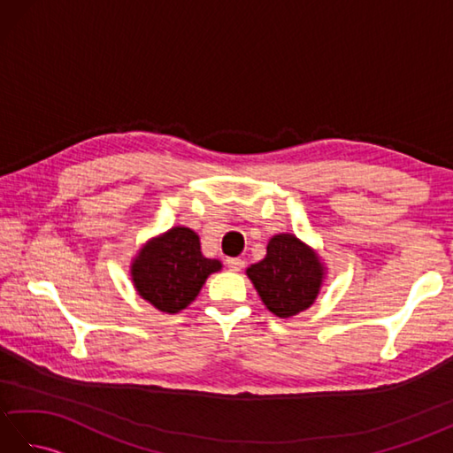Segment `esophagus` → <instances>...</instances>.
<instances>
[{"label": "esophagus", "mask_w": 453, "mask_h": 453, "mask_svg": "<svg viewBox=\"0 0 453 453\" xmlns=\"http://www.w3.org/2000/svg\"><path fill=\"white\" fill-rule=\"evenodd\" d=\"M226 265H227L229 271L239 273L245 266V261H243V258H226Z\"/></svg>", "instance_id": "obj_1"}]
</instances>
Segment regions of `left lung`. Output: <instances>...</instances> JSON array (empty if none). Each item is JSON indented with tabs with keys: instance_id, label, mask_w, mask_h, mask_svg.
Masks as SVG:
<instances>
[{
	"instance_id": "1",
	"label": "left lung",
	"mask_w": 453,
	"mask_h": 453,
	"mask_svg": "<svg viewBox=\"0 0 453 453\" xmlns=\"http://www.w3.org/2000/svg\"><path fill=\"white\" fill-rule=\"evenodd\" d=\"M249 280L268 311L292 317L310 307L321 290L325 266L311 247L292 234H278L266 245V257L247 268Z\"/></svg>"
}]
</instances>
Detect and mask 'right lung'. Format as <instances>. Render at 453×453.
Here are the masks:
<instances>
[{
	"instance_id": "right-lung-1",
	"label": "right lung",
	"mask_w": 453,
	"mask_h": 453,
	"mask_svg": "<svg viewBox=\"0 0 453 453\" xmlns=\"http://www.w3.org/2000/svg\"><path fill=\"white\" fill-rule=\"evenodd\" d=\"M218 271L221 263L202 255L200 237L182 226L150 239L130 266L136 292L163 313L185 310Z\"/></svg>"
}]
</instances>
